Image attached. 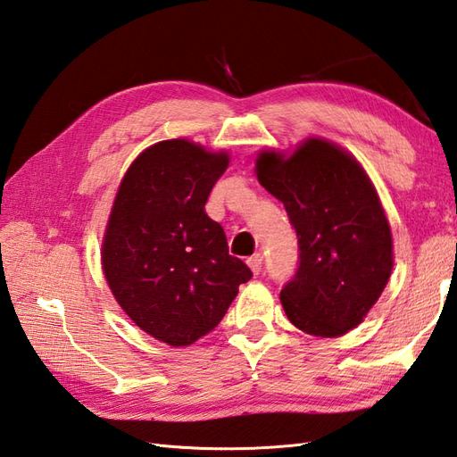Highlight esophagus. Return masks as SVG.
<instances>
[{
    "label": "esophagus",
    "mask_w": 457,
    "mask_h": 457,
    "mask_svg": "<svg viewBox=\"0 0 457 457\" xmlns=\"http://www.w3.org/2000/svg\"><path fill=\"white\" fill-rule=\"evenodd\" d=\"M249 267H251V270L254 272V274H259V272H262V264H264V259H262V254L261 253H257V254H253V257H249Z\"/></svg>",
    "instance_id": "1"
}]
</instances>
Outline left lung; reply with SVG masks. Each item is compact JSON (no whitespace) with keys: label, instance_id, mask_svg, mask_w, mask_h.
I'll return each mask as SVG.
<instances>
[{"label":"left lung","instance_id":"obj_1","mask_svg":"<svg viewBox=\"0 0 457 457\" xmlns=\"http://www.w3.org/2000/svg\"><path fill=\"white\" fill-rule=\"evenodd\" d=\"M259 183L288 212L300 262L280 292L303 333L341 337L362 323L394 269L389 221L372 180L341 147L310 137L290 157L264 150Z\"/></svg>","mask_w":457,"mask_h":457}]
</instances>
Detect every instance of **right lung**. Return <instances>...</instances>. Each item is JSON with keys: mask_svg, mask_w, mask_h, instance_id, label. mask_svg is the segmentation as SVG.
Masks as SVG:
<instances>
[{"mask_svg": "<svg viewBox=\"0 0 457 457\" xmlns=\"http://www.w3.org/2000/svg\"><path fill=\"white\" fill-rule=\"evenodd\" d=\"M228 163L226 152L159 142L134 159L114 198L101 251L104 278L126 315L171 346L210 333L253 277L204 210Z\"/></svg>", "mask_w": 457, "mask_h": 457, "instance_id": "right-lung-1", "label": "right lung"}]
</instances>
